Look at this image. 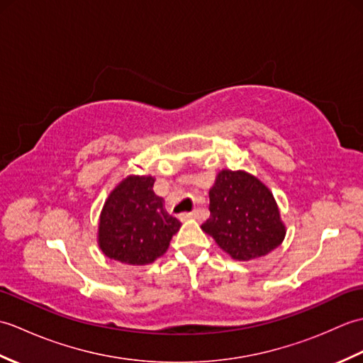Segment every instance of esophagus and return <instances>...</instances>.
Here are the masks:
<instances>
[{
  "label": "esophagus",
  "mask_w": 363,
  "mask_h": 363,
  "mask_svg": "<svg viewBox=\"0 0 363 363\" xmlns=\"http://www.w3.org/2000/svg\"><path fill=\"white\" fill-rule=\"evenodd\" d=\"M198 217V211H194V212H184L179 215L181 221H186V220H190V218H196Z\"/></svg>",
  "instance_id": "34e87169"
}]
</instances>
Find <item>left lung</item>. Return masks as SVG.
Here are the masks:
<instances>
[{
    "label": "left lung",
    "mask_w": 363,
    "mask_h": 363,
    "mask_svg": "<svg viewBox=\"0 0 363 363\" xmlns=\"http://www.w3.org/2000/svg\"><path fill=\"white\" fill-rule=\"evenodd\" d=\"M211 218L201 229L235 260L265 256L285 235L274 198L245 172L223 169L209 191Z\"/></svg>",
    "instance_id": "1"
}]
</instances>
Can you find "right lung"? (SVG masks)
<instances>
[{
  "label": "right lung",
  "instance_id": "right-lung-1",
  "mask_svg": "<svg viewBox=\"0 0 363 363\" xmlns=\"http://www.w3.org/2000/svg\"><path fill=\"white\" fill-rule=\"evenodd\" d=\"M151 176H129L107 198L99 218V248L128 265H146L168 248L181 223L164 211Z\"/></svg>",
  "mask_w": 363,
  "mask_h": 363
}]
</instances>
